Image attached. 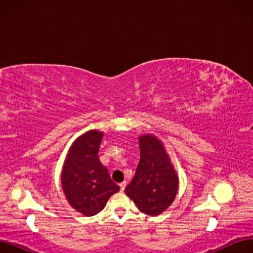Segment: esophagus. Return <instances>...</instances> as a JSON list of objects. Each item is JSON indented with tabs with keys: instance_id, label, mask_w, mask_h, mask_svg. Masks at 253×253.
I'll return each instance as SVG.
<instances>
[{
	"instance_id": "1",
	"label": "esophagus",
	"mask_w": 253,
	"mask_h": 253,
	"mask_svg": "<svg viewBox=\"0 0 253 253\" xmlns=\"http://www.w3.org/2000/svg\"><path fill=\"white\" fill-rule=\"evenodd\" d=\"M119 186H120V190H121V191H125L126 186V181L121 182V183H119Z\"/></svg>"
}]
</instances>
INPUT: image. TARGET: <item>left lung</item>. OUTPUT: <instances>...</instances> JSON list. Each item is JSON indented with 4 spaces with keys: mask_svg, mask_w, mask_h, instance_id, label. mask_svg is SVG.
<instances>
[{
    "mask_svg": "<svg viewBox=\"0 0 253 253\" xmlns=\"http://www.w3.org/2000/svg\"><path fill=\"white\" fill-rule=\"evenodd\" d=\"M140 160L126 194L148 215H159L169 207L178 189V178L163 143L156 137L139 138Z\"/></svg>",
    "mask_w": 253,
    "mask_h": 253,
    "instance_id": "left-lung-1",
    "label": "left lung"
}]
</instances>
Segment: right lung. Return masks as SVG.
Here are the masks:
<instances>
[{
  "instance_id": "add662e5",
  "label": "right lung",
  "mask_w": 253,
  "mask_h": 253,
  "mask_svg": "<svg viewBox=\"0 0 253 253\" xmlns=\"http://www.w3.org/2000/svg\"><path fill=\"white\" fill-rule=\"evenodd\" d=\"M102 137L103 134L98 131L79 137L68 152L61 176L68 203L86 216L100 212L109 198L120 190L99 160Z\"/></svg>"
}]
</instances>
